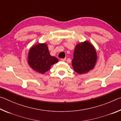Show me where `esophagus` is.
<instances>
[{
    "mask_svg": "<svg viewBox=\"0 0 121 121\" xmlns=\"http://www.w3.org/2000/svg\"><path fill=\"white\" fill-rule=\"evenodd\" d=\"M60 60L61 61H65V60H66V58H64V59H61Z\"/></svg>",
    "mask_w": 121,
    "mask_h": 121,
    "instance_id": "obj_1",
    "label": "esophagus"
}]
</instances>
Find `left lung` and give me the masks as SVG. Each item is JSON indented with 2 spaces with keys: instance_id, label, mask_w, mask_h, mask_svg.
I'll list each match as a JSON object with an SVG mask.
<instances>
[{
  "instance_id": "1",
  "label": "left lung",
  "mask_w": 121,
  "mask_h": 121,
  "mask_svg": "<svg viewBox=\"0 0 121 121\" xmlns=\"http://www.w3.org/2000/svg\"><path fill=\"white\" fill-rule=\"evenodd\" d=\"M72 66L75 72L82 74L94 68L97 59L95 48L89 42L78 44L73 52Z\"/></svg>"
}]
</instances>
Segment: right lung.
<instances>
[{
    "instance_id": "right-lung-1",
    "label": "right lung",
    "mask_w": 121,
    "mask_h": 121,
    "mask_svg": "<svg viewBox=\"0 0 121 121\" xmlns=\"http://www.w3.org/2000/svg\"><path fill=\"white\" fill-rule=\"evenodd\" d=\"M28 58L30 67L42 74L50 70L51 65L59 61L56 57L51 56L45 43L32 46L29 51Z\"/></svg>"
}]
</instances>
